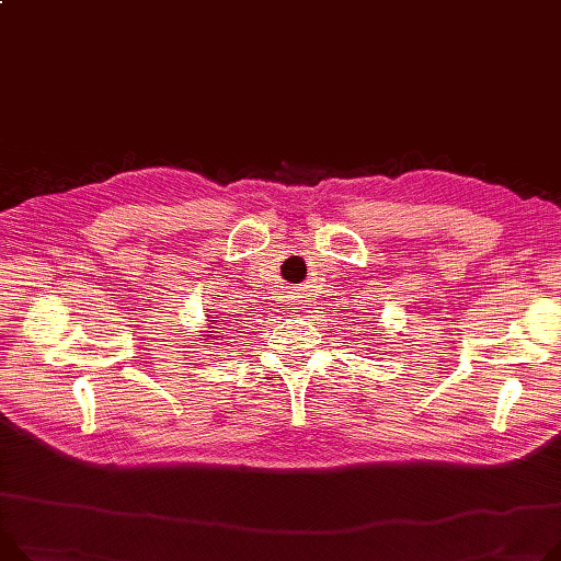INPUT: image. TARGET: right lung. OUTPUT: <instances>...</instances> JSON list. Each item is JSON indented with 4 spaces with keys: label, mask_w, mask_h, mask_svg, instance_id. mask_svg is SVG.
Listing matches in <instances>:
<instances>
[{
    "label": "right lung",
    "mask_w": 561,
    "mask_h": 561,
    "mask_svg": "<svg viewBox=\"0 0 561 561\" xmlns=\"http://www.w3.org/2000/svg\"><path fill=\"white\" fill-rule=\"evenodd\" d=\"M214 329H216V327H214ZM209 335H211V333H209Z\"/></svg>",
    "instance_id": "obj_1"
}]
</instances>
